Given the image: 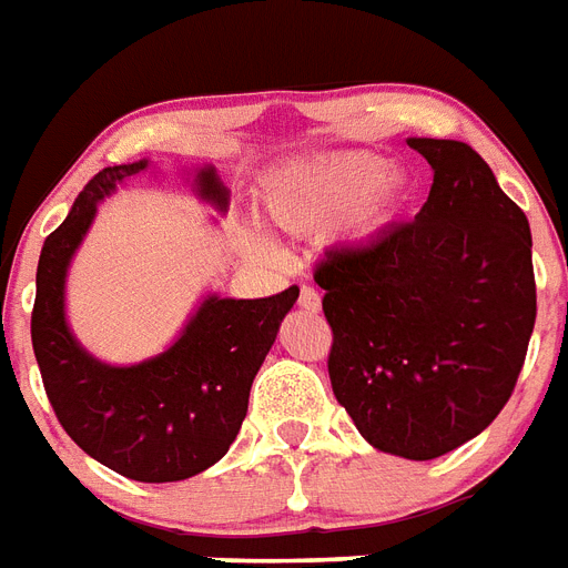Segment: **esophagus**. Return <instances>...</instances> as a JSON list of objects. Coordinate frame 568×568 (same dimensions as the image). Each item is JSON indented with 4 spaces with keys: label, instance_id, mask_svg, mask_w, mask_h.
<instances>
[{
    "label": "esophagus",
    "instance_id": "obj_1",
    "mask_svg": "<svg viewBox=\"0 0 568 568\" xmlns=\"http://www.w3.org/2000/svg\"><path fill=\"white\" fill-rule=\"evenodd\" d=\"M297 303H301L303 310L318 312V310H321V294L315 292L312 285H303V288H301V297H297Z\"/></svg>",
    "mask_w": 568,
    "mask_h": 568
}]
</instances>
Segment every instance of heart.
I'll return each instance as SVG.
<instances>
[{
  "label": "heart",
  "mask_w": 568,
  "mask_h": 568,
  "mask_svg": "<svg viewBox=\"0 0 568 568\" xmlns=\"http://www.w3.org/2000/svg\"><path fill=\"white\" fill-rule=\"evenodd\" d=\"M409 180L386 171L377 155H324L285 173L265 200L276 226L294 235H318L356 212L359 230H379L409 200ZM267 253V247H262Z\"/></svg>",
  "instance_id": "1"
}]
</instances>
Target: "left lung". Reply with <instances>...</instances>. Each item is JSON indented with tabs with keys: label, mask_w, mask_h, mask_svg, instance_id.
I'll list each match as a JSON object with an SVG mask.
<instances>
[{
	"label": "left lung",
	"mask_w": 568,
	"mask_h": 568,
	"mask_svg": "<svg viewBox=\"0 0 568 568\" xmlns=\"http://www.w3.org/2000/svg\"><path fill=\"white\" fill-rule=\"evenodd\" d=\"M433 168L415 221L315 267L329 383L374 448L436 459L510 400L537 321L528 217L459 141L413 138Z\"/></svg>",
	"instance_id": "8db88e82"
}]
</instances>
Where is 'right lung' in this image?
Listing matches in <instances>:
<instances>
[{
    "label": "right lung",
    "mask_w": 568,
    "mask_h": 568,
    "mask_svg": "<svg viewBox=\"0 0 568 568\" xmlns=\"http://www.w3.org/2000/svg\"><path fill=\"white\" fill-rule=\"evenodd\" d=\"M146 162L93 176L67 221L40 250L31 347L55 418L67 436L111 471L141 484L200 475L230 450L247 415L253 377L274 345L297 285L258 301L209 297L171 351L132 368L97 363L64 324V274L102 196ZM203 196L226 205L214 171L200 173Z\"/></svg>",
    "instance_id": "1"
}]
</instances>
